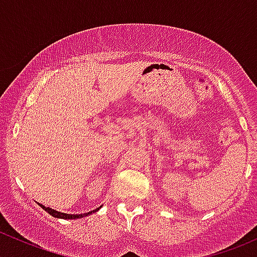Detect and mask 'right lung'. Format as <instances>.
<instances>
[{
	"mask_svg": "<svg viewBox=\"0 0 257 257\" xmlns=\"http://www.w3.org/2000/svg\"><path fill=\"white\" fill-rule=\"evenodd\" d=\"M40 206L42 209H45L46 211L48 212L49 215H52V216H54V217H58V219H80V217H83V216H87V215H89V214H92V212H94V211H97L98 209H95V210H93V211H89V212H85V214H79V215H72V214H64V212H59V211H57V210H53V209H51V208H46V206H43V205H41L40 204Z\"/></svg>",
	"mask_w": 257,
	"mask_h": 257,
	"instance_id": "add662e5",
	"label": "right lung"
}]
</instances>
